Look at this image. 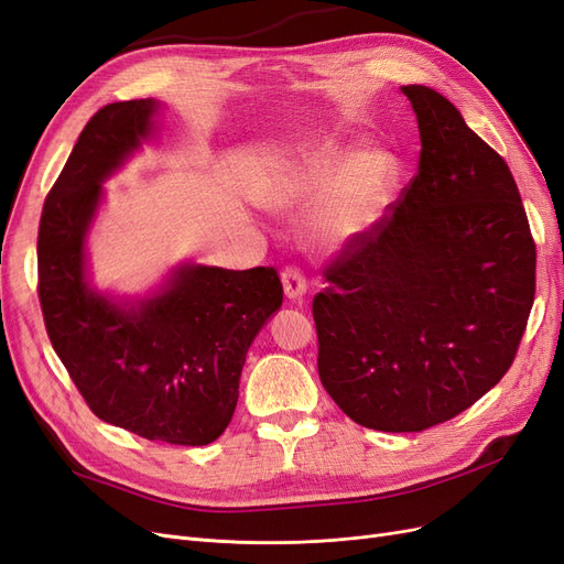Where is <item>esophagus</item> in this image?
<instances>
[{"label": "esophagus", "instance_id": "esophagus-1", "mask_svg": "<svg viewBox=\"0 0 564 564\" xmlns=\"http://www.w3.org/2000/svg\"><path fill=\"white\" fill-rule=\"evenodd\" d=\"M281 281H283V290L285 295L290 300H302L304 293H306V279L302 271L297 267H285L283 274H281Z\"/></svg>", "mask_w": 564, "mask_h": 564}]
</instances>
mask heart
<instances>
[{
	"instance_id": "obj_1",
	"label": "heart",
	"mask_w": 564,
	"mask_h": 564,
	"mask_svg": "<svg viewBox=\"0 0 564 564\" xmlns=\"http://www.w3.org/2000/svg\"><path fill=\"white\" fill-rule=\"evenodd\" d=\"M398 177L395 161L384 152L351 154L337 144H321L304 154L279 185L281 202L333 196L318 217L325 243L344 246L370 231L384 213Z\"/></svg>"
}]
</instances>
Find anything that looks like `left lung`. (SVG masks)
<instances>
[{"label": "left lung", "instance_id": "left-lung-1", "mask_svg": "<svg viewBox=\"0 0 564 564\" xmlns=\"http://www.w3.org/2000/svg\"><path fill=\"white\" fill-rule=\"evenodd\" d=\"M420 169L344 243L314 297L318 375L360 426L412 433L474 405L516 360L536 246L508 163L438 90L403 86Z\"/></svg>", "mask_w": 564, "mask_h": 564}]
</instances>
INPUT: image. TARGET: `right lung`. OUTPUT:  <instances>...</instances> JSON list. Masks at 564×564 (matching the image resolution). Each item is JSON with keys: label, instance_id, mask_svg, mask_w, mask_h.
Returning <instances> with one entry per match:
<instances>
[{"label": "right lung", "instance_id": "right-lung-1", "mask_svg": "<svg viewBox=\"0 0 564 564\" xmlns=\"http://www.w3.org/2000/svg\"><path fill=\"white\" fill-rule=\"evenodd\" d=\"M159 102H110L88 119L40 220V304L48 339L86 405L140 438L208 445L239 401L250 341L283 302L274 267H183L161 295L119 306L84 279L100 183L152 131Z\"/></svg>", "mask_w": 564, "mask_h": 564}]
</instances>
